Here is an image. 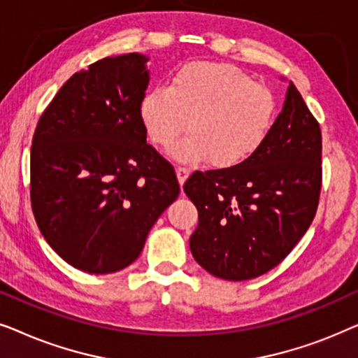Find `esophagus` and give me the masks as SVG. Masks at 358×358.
<instances>
[{"mask_svg":"<svg viewBox=\"0 0 358 358\" xmlns=\"http://www.w3.org/2000/svg\"><path fill=\"white\" fill-rule=\"evenodd\" d=\"M176 174H178L179 184L182 185V184L185 182V179L189 178V174H190V169H189V168H185V166H178V168H176Z\"/></svg>","mask_w":358,"mask_h":358,"instance_id":"esophagus-1","label":"esophagus"}]
</instances>
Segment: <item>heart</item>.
<instances>
[{"mask_svg":"<svg viewBox=\"0 0 358 358\" xmlns=\"http://www.w3.org/2000/svg\"><path fill=\"white\" fill-rule=\"evenodd\" d=\"M138 115L148 138L174 148L180 161H212L218 168L243 164L264 145L277 115L275 94L252 83L228 63L190 62L180 65L166 86L143 92Z\"/></svg>","mask_w":358,"mask_h":358,"instance_id":"1","label":"heart"}]
</instances>
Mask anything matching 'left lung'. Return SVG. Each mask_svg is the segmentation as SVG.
Returning <instances> with one entry per match:
<instances>
[{
    "instance_id": "obj_1",
    "label": "left lung",
    "mask_w": 358,
    "mask_h": 358,
    "mask_svg": "<svg viewBox=\"0 0 358 358\" xmlns=\"http://www.w3.org/2000/svg\"><path fill=\"white\" fill-rule=\"evenodd\" d=\"M321 129L290 81L264 145L243 164L195 171L184 192L199 210L190 251L224 280H249L285 259L315 218L321 194Z\"/></svg>"
}]
</instances>
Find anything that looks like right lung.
I'll use <instances>...</instances> for the list:
<instances>
[{
  "mask_svg": "<svg viewBox=\"0 0 358 358\" xmlns=\"http://www.w3.org/2000/svg\"><path fill=\"white\" fill-rule=\"evenodd\" d=\"M146 62L127 53L75 73L34 131V217L53 251L83 272L130 266L180 192L174 168L146 143L140 122Z\"/></svg>",
  "mask_w": 358,
  "mask_h": 358,
  "instance_id": "1",
  "label": "right lung"
}]
</instances>
